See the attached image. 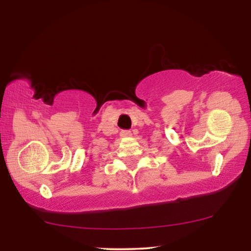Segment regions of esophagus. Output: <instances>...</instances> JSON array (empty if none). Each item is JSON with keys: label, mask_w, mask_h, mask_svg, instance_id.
<instances>
[{"label": "esophagus", "mask_w": 251, "mask_h": 251, "mask_svg": "<svg viewBox=\"0 0 251 251\" xmlns=\"http://www.w3.org/2000/svg\"><path fill=\"white\" fill-rule=\"evenodd\" d=\"M130 135H132V132H130V130H122L121 132V136H123V137L130 136Z\"/></svg>", "instance_id": "esophagus-1"}]
</instances>
